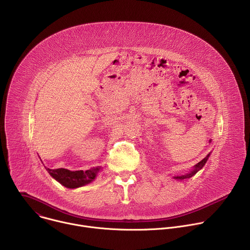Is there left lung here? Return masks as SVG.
<instances>
[{
    "mask_svg": "<svg viewBox=\"0 0 250 250\" xmlns=\"http://www.w3.org/2000/svg\"><path fill=\"white\" fill-rule=\"evenodd\" d=\"M208 157H209V153H208L203 160H201L199 163H197V164L194 166V168H193L190 172H188V173H186V174H184V175H180V176H174L173 178H174V179H177V180L189 179V178H191L192 176H194L199 170H201V169L204 167V165L206 164V162H207V160H208Z\"/></svg>",
    "mask_w": 250,
    "mask_h": 250,
    "instance_id": "left-lung-1",
    "label": "left lung"
}]
</instances>
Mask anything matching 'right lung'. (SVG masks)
Listing matches in <instances>:
<instances>
[{"instance_id": "add662e5", "label": "right lung", "mask_w": 250, "mask_h": 250, "mask_svg": "<svg viewBox=\"0 0 250 250\" xmlns=\"http://www.w3.org/2000/svg\"><path fill=\"white\" fill-rule=\"evenodd\" d=\"M45 169L50 174V176L54 178V179L58 181L61 185H63L66 188L75 189L93 182L101 167L92 168L86 171H70L64 168L49 169L46 167Z\"/></svg>"}]
</instances>
